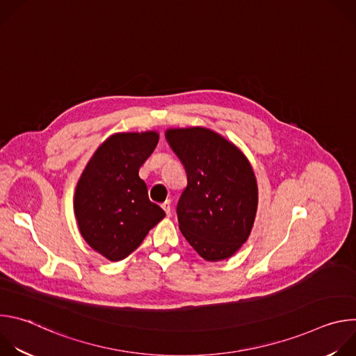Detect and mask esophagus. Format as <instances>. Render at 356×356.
Returning <instances> with one entry per match:
<instances>
[{"mask_svg":"<svg viewBox=\"0 0 356 356\" xmlns=\"http://www.w3.org/2000/svg\"><path fill=\"white\" fill-rule=\"evenodd\" d=\"M162 209L165 210V213H166V216L168 217H170L172 216V204H170V201L169 200H166L163 204H162Z\"/></svg>","mask_w":356,"mask_h":356,"instance_id":"esophagus-1","label":"esophagus"}]
</instances>
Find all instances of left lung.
Returning a JSON list of instances; mask_svg holds the SVG:
<instances>
[{
  "label": "left lung",
  "instance_id": "1",
  "mask_svg": "<svg viewBox=\"0 0 356 356\" xmlns=\"http://www.w3.org/2000/svg\"><path fill=\"white\" fill-rule=\"evenodd\" d=\"M165 135L187 173L177 202L181 234L202 259L232 257L246 242L258 209V184L249 161L209 128H170Z\"/></svg>",
  "mask_w": 356,
  "mask_h": 356
}]
</instances>
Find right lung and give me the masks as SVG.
Segmentation results:
<instances>
[{"mask_svg":"<svg viewBox=\"0 0 356 356\" xmlns=\"http://www.w3.org/2000/svg\"><path fill=\"white\" fill-rule=\"evenodd\" d=\"M159 140L156 131L111 135L94 152L74 193V214L84 241L111 262L122 261L165 218L147 197L139 168Z\"/></svg>","mask_w":356,"mask_h":356,"instance_id":"1","label":"right lung"}]
</instances>
